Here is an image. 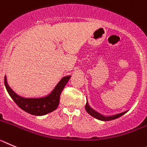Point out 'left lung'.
<instances>
[{
  "mask_svg": "<svg viewBox=\"0 0 147 147\" xmlns=\"http://www.w3.org/2000/svg\"><path fill=\"white\" fill-rule=\"evenodd\" d=\"M85 108H86V111L87 113H88V114H90L92 116L94 117V118L97 119L101 120V121H111V120L116 119L119 118V117H120V116H121L122 115L125 114V113L127 112V111L122 112V113H118V114H116V115H113V116H103V115L100 114V113H98V112H96V111H94V110L93 109V108H91V107L89 106V105H88V102H87L86 104Z\"/></svg>",
  "mask_w": 147,
  "mask_h": 147,
  "instance_id": "8db88e82",
  "label": "left lung"
}]
</instances>
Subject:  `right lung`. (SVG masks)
Masks as SVG:
<instances>
[{
    "mask_svg": "<svg viewBox=\"0 0 147 147\" xmlns=\"http://www.w3.org/2000/svg\"><path fill=\"white\" fill-rule=\"evenodd\" d=\"M70 78V75L64 77L50 94L41 98H25L17 94L8 85L6 75L4 83L9 94L21 109L34 116H43L53 111L58 108L61 93Z\"/></svg>",
    "mask_w": 147,
    "mask_h": 147,
    "instance_id": "1",
    "label": "right lung"
}]
</instances>
